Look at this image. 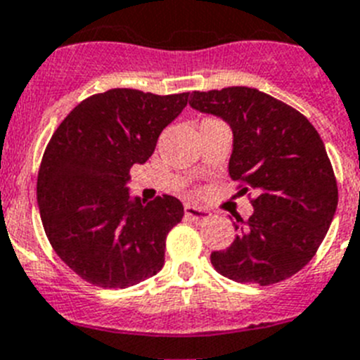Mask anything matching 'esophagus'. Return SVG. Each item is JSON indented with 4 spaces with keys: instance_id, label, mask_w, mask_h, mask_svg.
Returning a JSON list of instances; mask_svg holds the SVG:
<instances>
[{
    "instance_id": "1",
    "label": "esophagus",
    "mask_w": 360,
    "mask_h": 360,
    "mask_svg": "<svg viewBox=\"0 0 360 360\" xmlns=\"http://www.w3.org/2000/svg\"><path fill=\"white\" fill-rule=\"evenodd\" d=\"M184 214H186V217L193 219V221H202V219L210 217V212L193 205H184Z\"/></svg>"
}]
</instances>
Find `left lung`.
<instances>
[{"label": "left lung", "instance_id": "8db88e82", "mask_svg": "<svg viewBox=\"0 0 360 360\" xmlns=\"http://www.w3.org/2000/svg\"><path fill=\"white\" fill-rule=\"evenodd\" d=\"M190 106L226 121L233 134L228 172L239 193L254 192V214L237 219L233 243L212 252L215 270L268 286L308 264L337 210L326 148L301 112L248 86L193 92Z\"/></svg>", "mask_w": 360, "mask_h": 360}]
</instances>
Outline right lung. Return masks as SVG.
Listing matches in <instances>:
<instances>
[{
  "mask_svg": "<svg viewBox=\"0 0 360 360\" xmlns=\"http://www.w3.org/2000/svg\"><path fill=\"white\" fill-rule=\"evenodd\" d=\"M186 103L188 92L106 90L81 101L50 137L37 174L39 215L56 254L86 283L128 288L165 264L183 205L172 195L132 199L127 181Z\"/></svg>",
  "mask_w": 360,
  "mask_h": 360,
  "instance_id": "1",
  "label": "right lung"
}]
</instances>
